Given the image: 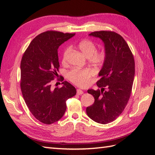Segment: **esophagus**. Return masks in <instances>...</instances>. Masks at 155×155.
Listing matches in <instances>:
<instances>
[{"instance_id":"34e87169","label":"esophagus","mask_w":155,"mask_h":155,"mask_svg":"<svg viewBox=\"0 0 155 155\" xmlns=\"http://www.w3.org/2000/svg\"><path fill=\"white\" fill-rule=\"evenodd\" d=\"M83 93H84V92H83V91H82V90H81V89H77V94H78V95L83 94Z\"/></svg>"}]
</instances>
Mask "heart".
<instances>
[{"mask_svg": "<svg viewBox=\"0 0 155 155\" xmlns=\"http://www.w3.org/2000/svg\"><path fill=\"white\" fill-rule=\"evenodd\" d=\"M78 48L88 58V60L95 64H103L107 58V52L105 50L97 51V45L89 39H84L78 43ZM70 47H66L62 54V62L67 61L68 55L70 52ZM94 72L90 68H73L67 73V77L72 83L81 87H86L89 84L91 78Z\"/></svg>", "mask_w": 155, "mask_h": 155, "instance_id": "1", "label": "heart"}]
</instances>
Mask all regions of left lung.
Returning <instances> with one entry per match:
<instances>
[{"label": "left lung", "mask_w": 155, "mask_h": 155, "mask_svg": "<svg viewBox=\"0 0 155 155\" xmlns=\"http://www.w3.org/2000/svg\"><path fill=\"white\" fill-rule=\"evenodd\" d=\"M89 35L103 41L107 56L97 82L101 89L87 91L94 103L86 111L92 120L105 124L120 116L127 106L134 81V60L127 42L115 32L95 31Z\"/></svg>", "instance_id": "1"}]
</instances>
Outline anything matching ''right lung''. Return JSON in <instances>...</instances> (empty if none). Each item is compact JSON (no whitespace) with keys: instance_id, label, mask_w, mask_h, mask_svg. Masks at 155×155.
<instances>
[{"instance_id":"1","label":"right lung","mask_w":155,"mask_h":155,"mask_svg":"<svg viewBox=\"0 0 155 155\" xmlns=\"http://www.w3.org/2000/svg\"><path fill=\"white\" fill-rule=\"evenodd\" d=\"M74 35L55 31L42 32L31 41L22 57L23 98L32 115L46 124L60 120L67 109L66 101L77 94L76 88L67 81L62 82L61 88L51 87L60 67L58 48Z\"/></svg>"}]
</instances>
